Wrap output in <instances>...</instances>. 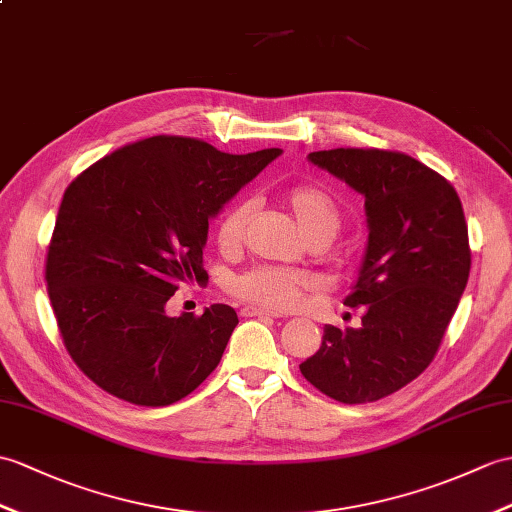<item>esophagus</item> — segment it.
I'll return each mask as SVG.
<instances>
[{"label":"esophagus","mask_w":512,"mask_h":512,"mask_svg":"<svg viewBox=\"0 0 512 512\" xmlns=\"http://www.w3.org/2000/svg\"><path fill=\"white\" fill-rule=\"evenodd\" d=\"M242 316H266V318H279L277 312H270V310H264V307H253V305H246L242 307Z\"/></svg>","instance_id":"obj_1"}]
</instances>
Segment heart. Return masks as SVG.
<instances>
[{"instance_id": "b5f03b06", "label": "heart", "mask_w": 512, "mask_h": 512, "mask_svg": "<svg viewBox=\"0 0 512 512\" xmlns=\"http://www.w3.org/2000/svg\"><path fill=\"white\" fill-rule=\"evenodd\" d=\"M285 200L299 220L301 229L314 242H327L340 229L342 211L338 202L316 185L292 187ZM255 200L244 198L224 213L218 224V246L224 253H233L242 246L248 220L253 216ZM316 285V279L305 270H288L277 266H257L244 272L231 283V290L246 303L268 310H290Z\"/></svg>"}]
</instances>
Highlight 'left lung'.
I'll return each instance as SVG.
<instances>
[{
    "mask_svg": "<svg viewBox=\"0 0 512 512\" xmlns=\"http://www.w3.org/2000/svg\"><path fill=\"white\" fill-rule=\"evenodd\" d=\"M318 168L364 196L368 244L344 299L364 307L360 329L325 325L299 368L340 403H368L419 377L441 347L471 270L462 202L447 178L395 150L310 152Z\"/></svg>",
    "mask_w": 512,
    "mask_h": 512,
    "instance_id": "8db88e82",
    "label": "left lung"
}]
</instances>
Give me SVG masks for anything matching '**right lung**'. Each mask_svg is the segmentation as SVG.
<instances>
[{"label": "right lung", "instance_id": "obj_1", "mask_svg": "<svg viewBox=\"0 0 512 512\" xmlns=\"http://www.w3.org/2000/svg\"><path fill=\"white\" fill-rule=\"evenodd\" d=\"M279 148L229 154L157 135L95 161L65 189L45 281L71 360L135 406H170L213 373L237 325L233 307L168 316L183 283L207 281L209 220Z\"/></svg>", "mask_w": 512, "mask_h": 512}]
</instances>
